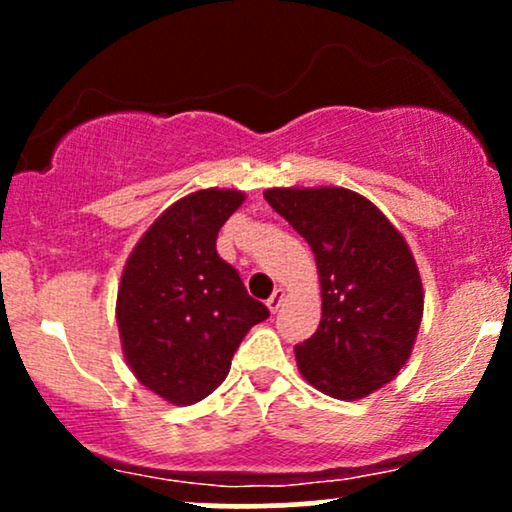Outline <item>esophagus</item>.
I'll return each instance as SVG.
<instances>
[{
    "label": "esophagus",
    "mask_w": 512,
    "mask_h": 512,
    "mask_svg": "<svg viewBox=\"0 0 512 512\" xmlns=\"http://www.w3.org/2000/svg\"><path fill=\"white\" fill-rule=\"evenodd\" d=\"M284 298H286V293H284V289H276L272 296H269V301H267V308H269V313H276V310L281 308V303H284Z\"/></svg>",
    "instance_id": "esophagus-1"
}]
</instances>
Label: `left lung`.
Masks as SVG:
<instances>
[{"instance_id":"1","label":"left lung","mask_w":512,"mask_h":512,"mask_svg":"<svg viewBox=\"0 0 512 512\" xmlns=\"http://www.w3.org/2000/svg\"><path fill=\"white\" fill-rule=\"evenodd\" d=\"M264 199L308 240L320 276V327L296 346L298 370L334 399L368 397L409 361L424 317L407 240L346 187H272Z\"/></svg>"}]
</instances>
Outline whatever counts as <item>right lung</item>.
Returning <instances> with one entry per match:
<instances>
[{
  "mask_svg": "<svg viewBox=\"0 0 512 512\" xmlns=\"http://www.w3.org/2000/svg\"><path fill=\"white\" fill-rule=\"evenodd\" d=\"M245 202L207 187L151 223L122 269L115 317L134 378L170 404H195L219 387L243 337L269 310L248 296L216 236Z\"/></svg>",
  "mask_w": 512,
  "mask_h": 512,
  "instance_id": "add662e5",
  "label": "right lung"
}]
</instances>
